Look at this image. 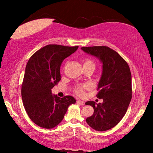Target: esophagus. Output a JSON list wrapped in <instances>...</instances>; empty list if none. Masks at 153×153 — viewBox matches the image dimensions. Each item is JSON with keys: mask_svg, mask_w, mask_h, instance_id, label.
Returning a JSON list of instances; mask_svg holds the SVG:
<instances>
[{"mask_svg": "<svg viewBox=\"0 0 153 153\" xmlns=\"http://www.w3.org/2000/svg\"><path fill=\"white\" fill-rule=\"evenodd\" d=\"M76 102H77V103H78L79 104H80V105H81V106L85 105V102L81 101V100H77Z\"/></svg>", "mask_w": 153, "mask_h": 153, "instance_id": "obj_1", "label": "esophagus"}]
</instances>
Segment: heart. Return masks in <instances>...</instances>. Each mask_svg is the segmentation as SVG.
Returning a JSON list of instances; mask_svg holds the SVG:
<instances>
[{"instance_id": "obj_1", "label": "heart", "mask_w": 153, "mask_h": 153, "mask_svg": "<svg viewBox=\"0 0 153 153\" xmlns=\"http://www.w3.org/2000/svg\"><path fill=\"white\" fill-rule=\"evenodd\" d=\"M83 68H89V67H92V68H95V62L93 61L91 58H83L82 60ZM90 87L88 84H83V85H76L73 88V91L74 93L77 95L81 96L84 94L85 90H86Z\"/></svg>"}]
</instances>
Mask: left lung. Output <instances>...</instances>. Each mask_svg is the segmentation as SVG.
<instances>
[{"instance_id":"left-lung-1","label":"left lung","mask_w":153,"mask_h":153,"mask_svg":"<svg viewBox=\"0 0 153 153\" xmlns=\"http://www.w3.org/2000/svg\"><path fill=\"white\" fill-rule=\"evenodd\" d=\"M81 49L99 58L103 64L97 94L103 103L97 105L93 101L85 103L94 108L93 114L86 118V122L97 131L108 130L122 120L130 103L132 97L130 69L116 51L106 46L81 47Z\"/></svg>"}]
</instances>
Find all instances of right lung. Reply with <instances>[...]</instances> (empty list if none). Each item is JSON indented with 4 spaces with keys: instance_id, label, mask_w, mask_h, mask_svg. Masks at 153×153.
<instances>
[{
    "instance_id": "obj_1",
    "label": "right lung",
    "mask_w": 153,
    "mask_h": 153,
    "mask_svg": "<svg viewBox=\"0 0 153 153\" xmlns=\"http://www.w3.org/2000/svg\"><path fill=\"white\" fill-rule=\"evenodd\" d=\"M78 47L49 45L37 51L28 60L22 84V97L29 118L39 127H56L62 120L68 106L76 102L70 95L62 98L53 95L51 88L60 81L62 61Z\"/></svg>"
}]
</instances>
